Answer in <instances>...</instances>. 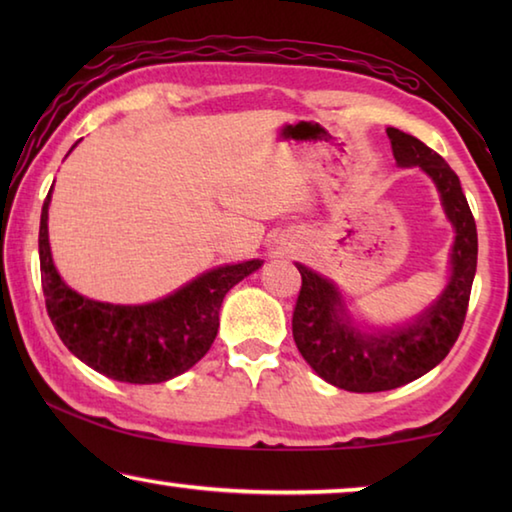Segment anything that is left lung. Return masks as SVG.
Wrapping results in <instances>:
<instances>
[{
	"label": "left lung",
	"instance_id": "left-lung-1",
	"mask_svg": "<svg viewBox=\"0 0 512 512\" xmlns=\"http://www.w3.org/2000/svg\"><path fill=\"white\" fill-rule=\"evenodd\" d=\"M397 167H420L433 180L454 246L449 280L440 296L404 325H361L329 277L296 264L302 275L293 309V341L305 361L327 384L350 393H379L427 375L443 361L461 334L476 273V223L452 167L418 137L386 128Z\"/></svg>",
	"mask_w": 512,
	"mask_h": 512
}]
</instances>
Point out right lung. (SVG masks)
Wrapping results in <instances>:
<instances>
[{"instance_id":"add662e5","label":"right lung","mask_w":512,"mask_h":512,"mask_svg":"<svg viewBox=\"0 0 512 512\" xmlns=\"http://www.w3.org/2000/svg\"><path fill=\"white\" fill-rule=\"evenodd\" d=\"M51 192L54 187L40 214L42 293L47 314L67 350L85 366L126 384H160L196 366L219 332L225 293L262 268V259L210 268L146 305H112L85 298L67 287L51 257L47 225Z\"/></svg>"}]
</instances>
